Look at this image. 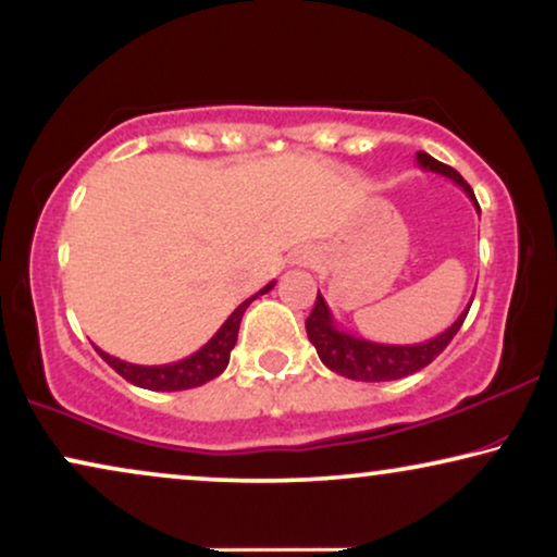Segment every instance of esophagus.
<instances>
[{
	"label": "esophagus",
	"mask_w": 557,
	"mask_h": 557,
	"mask_svg": "<svg viewBox=\"0 0 557 557\" xmlns=\"http://www.w3.org/2000/svg\"><path fill=\"white\" fill-rule=\"evenodd\" d=\"M314 250L311 248H301V250H296V261L299 263H304V265H309V263H314Z\"/></svg>",
	"instance_id": "esophagus-1"
}]
</instances>
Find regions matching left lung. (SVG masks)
<instances>
[{
  "label": "left lung",
  "instance_id": "left-lung-1",
  "mask_svg": "<svg viewBox=\"0 0 557 557\" xmlns=\"http://www.w3.org/2000/svg\"><path fill=\"white\" fill-rule=\"evenodd\" d=\"M416 162L423 172L441 174V177L451 180L454 185H459L474 208L479 212V202L471 187L463 182V177L448 164H441L438 159H433L425 151H418ZM474 299V296H471ZM469 307L461 311L459 319L448 326L446 332L436 334V337L418 342V345H385V342H372L364 337H355L345 330H339L334 322L332 309L326 307L324 296L317 294L314 309L307 319V334L309 342L317 347L319 360H322L332 372H337L342 377L349 380H362V383H385V380H400L413 375V372L423 370L425 364H431L436 357L444 352L448 342L454 339V334L461 330L463 319L469 314Z\"/></svg>",
  "mask_w": 557,
  "mask_h": 557
}]
</instances>
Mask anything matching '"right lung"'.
<instances>
[{"label": "right lung", "instance_id": "obj_1", "mask_svg": "<svg viewBox=\"0 0 557 557\" xmlns=\"http://www.w3.org/2000/svg\"><path fill=\"white\" fill-rule=\"evenodd\" d=\"M273 284H276V281L265 284L261 292L243 301L240 307L225 319L223 326H220V330L212 334V337L205 342V345L197 349L195 355L185 357V360H177L170 364H134V362L119 360V357L103 352V349H98V347L96 349H98V355H101L121 377H126L128 383L136 387H144V391L172 393V391H189V387H200L208 383V380H215L218 375H223L227 362H231V352H233L235 342H238L243 314H246L250 301H256L261 294H269Z\"/></svg>", "mask_w": 557, "mask_h": 557}]
</instances>
